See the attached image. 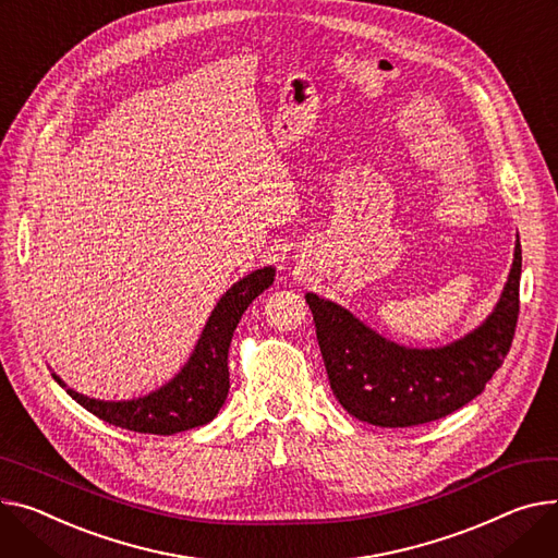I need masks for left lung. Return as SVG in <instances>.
<instances>
[{
    "label": "left lung",
    "instance_id": "obj_1",
    "mask_svg": "<svg viewBox=\"0 0 558 558\" xmlns=\"http://www.w3.org/2000/svg\"><path fill=\"white\" fill-rule=\"evenodd\" d=\"M521 240L494 312L462 339L405 348L384 339L345 307L307 293L329 386L345 411L373 426L405 428L447 417L485 390L502 365L518 320Z\"/></svg>",
    "mask_w": 558,
    "mask_h": 558
}]
</instances>
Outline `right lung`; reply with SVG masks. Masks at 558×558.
<instances>
[{
    "instance_id": "right-lung-1",
    "label": "right lung",
    "mask_w": 558,
    "mask_h": 558,
    "mask_svg": "<svg viewBox=\"0 0 558 558\" xmlns=\"http://www.w3.org/2000/svg\"><path fill=\"white\" fill-rule=\"evenodd\" d=\"M276 269H255L238 280L210 312L202 337L179 373L159 390L136 399L105 401L81 395L53 375V379L98 420L134 433L174 435L208 424L229 395V348L246 307L274 284Z\"/></svg>"
}]
</instances>
